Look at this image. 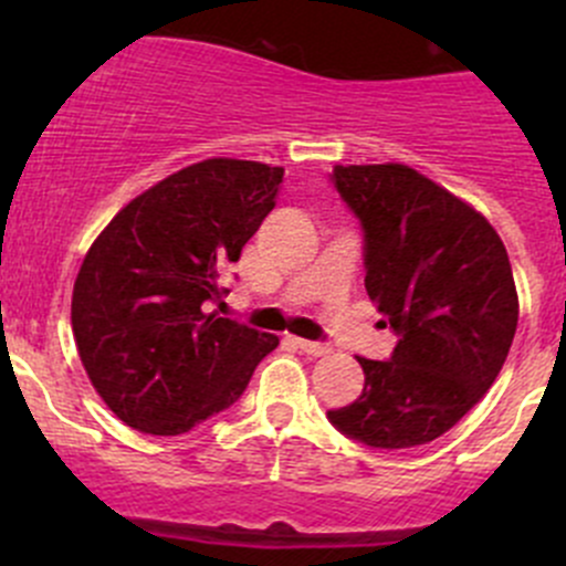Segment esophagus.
I'll list each match as a JSON object with an SVG mask.
<instances>
[{"instance_id":"obj_1","label":"esophagus","mask_w":566,"mask_h":566,"mask_svg":"<svg viewBox=\"0 0 566 566\" xmlns=\"http://www.w3.org/2000/svg\"><path fill=\"white\" fill-rule=\"evenodd\" d=\"M295 345L301 347V350L306 353V356H328L331 353V345H325V342H312V339H295Z\"/></svg>"}]
</instances>
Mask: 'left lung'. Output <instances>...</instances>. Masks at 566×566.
Instances as JSON below:
<instances>
[{
  "label": "left lung",
  "instance_id": "8db88e82",
  "mask_svg": "<svg viewBox=\"0 0 566 566\" xmlns=\"http://www.w3.org/2000/svg\"><path fill=\"white\" fill-rule=\"evenodd\" d=\"M361 221L369 298L397 331L389 361L358 356L364 389L331 424L373 449L430 443L499 378L517 328V290L482 213L405 164L334 167Z\"/></svg>",
  "mask_w": 566,
  "mask_h": 566
}]
</instances>
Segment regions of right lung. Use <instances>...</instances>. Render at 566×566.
I'll list each match as a JSON object with an SVG mask.
<instances>
[{
  "instance_id": "right-lung-1",
  "label": "right lung",
  "mask_w": 566,
  "mask_h": 566,
  "mask_svg": "<svg viewBox=\"0 0 566 566\" xmlns=\"http://www.w3.org/2000/svg\"><path fill=\"white\" fill-rule=\"evenodd\" d=\"M284 169L208 158L130 199L90 247L73 284L78 358L119 421L180 436L247 391L279 345L208 312L221 273L276 205Z\"/></svg>"
}]
</instances>
